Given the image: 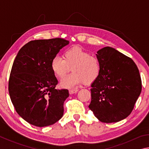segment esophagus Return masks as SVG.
<instances>
[{
    "label": "esophagus",
    "instance_id": "1",
    "mask_svg": "<svg viewBox=\"0 0 149 149\" xmlns=\"http://www.w3.org/2000/svg\"><path fill=\"white\" fill-rule=\"evenodd\" d=\"M78 91V89H70V90H69V93L70 95H72V94H74V93H77Z\"/></svg>",
    "mask_w": 149,
    "mask_h": 149
}]
</instances>
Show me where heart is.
I'll list each match as a JSON object with an SVG mask.
<instances>
[{
    "instance_id": "b5f03b06",
    "label": "heart",
    "mask_w": 149,
    "mask_h": 149,
    "mask_svg": "<svg viewBox=\"0 0 149 149\" xmlns=\"http://www.w3.org/2000/svg\"><path fill=\"white\" fill-rule=\"evenodd\" d=\"M63 58L54 56L50 69L58 78L64 77L71 70L72 73L60 81V87L70 89L84 83L90 85L99 78L101 68L99 58L90 54L79 47H73L64 50Z\"/></svg>"
}]
</instances>
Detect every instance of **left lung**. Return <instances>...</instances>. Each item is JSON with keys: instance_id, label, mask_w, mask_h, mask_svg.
Masks as SVG:
<instances>
[{"instance_id": "obj_1", "label": "left lung", "mask_w": 149, "mask_h": 149, "mask_svg": "<svg viewBox=\"0 0 149 149\" xmlns=\"http://www.w3.org/2000/svg\"><path fill=\"white\" fill-rule=\"evenodd\" d=\"M96 55L101 70L91 84L89 108L100 122H120L132 113L141 94L139 72L132 58L114 48H102Z\"/></svg>"}]
</instances>
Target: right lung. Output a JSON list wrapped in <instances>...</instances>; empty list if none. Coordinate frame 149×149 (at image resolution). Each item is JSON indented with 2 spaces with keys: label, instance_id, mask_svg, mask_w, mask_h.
I'll return each mask as SVG.
<instances>
[{
  "label": "right lung",
  "instance_id": "obj_1",
  "mask_svg": "<svg viewBox=\"0 0 149 149\" xmlns=\"http://www.w3.org/2000/svg\"><path fill=\"white\" fill-rule=\"evenodd\" d=\"M69 41L61 38L31 41L22 47L12 65L8 81L11 101L30 124L45 127L64 114L68 89H56L58 80L50 69L52 58Z\"/></svg>",
  "mask_w": 149,
  "mask_h": 149
}]
</instances>
